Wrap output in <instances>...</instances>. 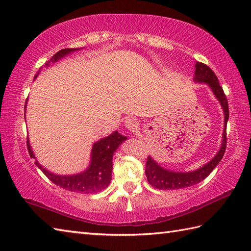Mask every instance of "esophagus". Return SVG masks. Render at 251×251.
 <instances>
[{
	"mask_svg": "<svg viewBox=\"0 0 251 251\" xmlns=\"http://www.w3.org/2000/svg\"><path fill=\"white\" fill-rule=\"evenodd\" d=\"M125 126L127 129L135 131V130H137L138 127H139V123H138V121L135 120L134 117H127V119L125 120Z\"/></svg>",
	"mask_w": 251,
	"mask_h": 251,
	"instance_id": "34e87169",
	"label": "esophagus"
}]
</instances>
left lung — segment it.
<instances>
[{"label": "left lung", "instance_id": "1", "mask_svg": "<svg viewBox=\"0 0 251 251\" xmlns=\"http://www.w3.org/2000/svg\"><path fill=\"white\" fill-rule=\"evenodd\" d=\"M194 82L207 84L211 89L212 94L215 95L217 100L219 101L221 108L225 114V128H223L222 140L219 151L212 157L209 162L202 165L201 167L197 168L192 172H174L162 167L151 156L148 157L146 165V176L147 179L154 188L158 190H177L184 189L188 186L200 183L201 181L208 177L212 170L215 169L218 164L220 163L223 155H225L226 148V123L228 120V104L227 100L223 92L222 87L219 85L218 77L211 69L201 62H196L195 65V75Z\"/></svg>", "mask_w": 251, "mask_h": 251}]
</instances>
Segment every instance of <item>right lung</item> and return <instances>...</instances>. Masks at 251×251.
Instances as JSON below:
<instances>
[{
    "instance_id": "add662e5",
    "label": "right lung",
    "mask_w": 251,
    "mask_h": 251,
    "mask_svg": "<svg viewBox=\"0 0 251 251\" xmlns=\"http://www.w3.org/2000/svg\"><path fill=\"white\" fill-rule=\"evenodd\" d=\"M79 50L82 49H66L59 50L45 63L44 68H49L51 65H55L57 61L62 59L63 57ZM41 70L42 68H40V70L37 71L34 78L37 77ZM25 108L26 101L25 110ZM126 139L127 137L121 135L119 131L115 130L108 137H104L102 139L95 142L93 145L92 153H90V162L88 167L84 172L78 174L65 176L57 175L44 168L37 161L35 162V165L44 173V175L51 182L59 185L60 188L71 192H77V193H96V192L104 190L110 184L112 179V168H113V164H112L113 154L117 150V148ZM28 150L30 156L32 158H35L29 140Z\"/></svg>"
}]
</instances>
